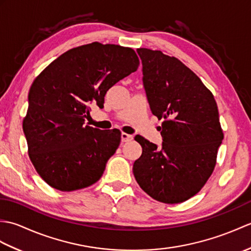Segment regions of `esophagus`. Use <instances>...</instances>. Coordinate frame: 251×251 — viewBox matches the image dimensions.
Wrapping results in <instances>:
<instances>
[{
    "label": "esophagus",
    "mask_w": 251,
    "mask_h": 251,
    "mask_svg": "<svg viewBox=\"0 0 251 251\" xmlns=\"http://www.w3.org/2000/svg\"><path fill=\"white\" fill-rule=\"evenodd\" d=\"M121 139H122V142H129V141L134 139V136L129 135V134H126V132H122Z\"/></svg>",
    "instance_id": "esophagus-1"
}]
</instances>
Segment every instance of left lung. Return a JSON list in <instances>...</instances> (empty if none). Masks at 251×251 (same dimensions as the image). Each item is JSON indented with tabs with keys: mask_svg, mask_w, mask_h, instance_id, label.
Returning <instances> with one entry per match:
<instances>
[{
	"mask_svg": "<svg viewBox=\"0 0 251 251\" xmlns=\"http://www.w3.org/2000/svg\"><path fill=\"white\" fill-rule=\"evenodd\" d=\"M152 113L163 120L162 148L136 136L142 147L132 172L152 199L177 204L199 193L216 166L223 140L217 102L201 78L176 57L138 49Z\"/></svg>",
	"mask_w": 251,
	"mask_h": 251,
	"instance_id": "8db88e82",
	"label": "left lung"
}]
</instances>
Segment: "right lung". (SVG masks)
Wrapping results in <instances>:
<instances>
[{"label": "right lung", "instance_id": "obj_1", "mask_svg": "<svg viewBox=\"0 0 251 251\" xmlns=\"http://www.w3.org/2000/svg\"><path fill=\"white\" fill-rule=\"evenodd\" d=\"M138 67L134 50L94 42L66 51L32 83L23 128L31 162L51 188L75 191L101 178L121 132L85 119L90 104L103 108L106 92Z\"/></svg>", "mask_w": 251, "mask_h": 251}]
</instances>
